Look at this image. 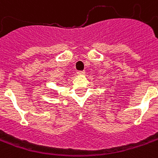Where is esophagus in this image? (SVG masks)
<instances>
[{"instance_id": "esophagus-1", "label": "esophagus", "mask_w": 158, "mask_h": 158, "mask_svg": "<svg viewBox=\"0 0 158 158\" xmlns=\"http://www.w3.org/2000/svg\"><path fill=\"white\" fill-rule=\"evenodd\" d=\"M78 74H80V75H82V74H85L84 71H78Z\"/></svg>"}]
</instances>
